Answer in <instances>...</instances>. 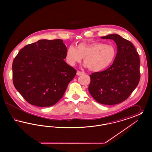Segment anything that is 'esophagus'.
<instances>
[{
  "label": "esophagus",
  "mask_w": 152,
  "mask_h": 152,
  "mask_svg": "<svg viewBox=\"0 0 152 152\" xmlns=\"http://www.w3.org/2000/svg\"><path fill=\"white\" fill-rule=\"evenodd\" d=\"M83 74H84V72H81V71H79L77 72V75H78V76L83 75Z\"/></svg>",
  "instance_id": "1"
}]
</instances>
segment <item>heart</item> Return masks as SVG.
I'll return each instance as SVG.
<instances>
[{"label":"heart","instance_id":"1","mask_svg":"<svg viewBox=\"0 0 152 152\" xmlns=\"http://www.w3.org/2000/svg\"><path fill=\"white\" fill-rule=\"evenodd\" d=\"M116 55V48L112 44L100 42L81 43L76 48L71 45L67 48L65 60L68 64L74 66L84 58L86 67L92 71L99 72L110 65Z\"/></svg>","mask_w":152,"mask_h":152}]
</instances>
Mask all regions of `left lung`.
<instances>
[{
  "instance_id": "1",
  "label": "left lung",
  "mask_w": 152,
  "mask_h": 152,
  "mask_svg": "<svg viewBox=\"0 0 152 152\" xmlns=\"http://www.w3.org/2000/svg\"><path fill=\"white\" fill-rule=\"evenodd\" d=\"M101 37L113 40L117 52L109 68L90 75L88 91L99 103L115 105L126 100L137 86L140 60L134 46L129 40L117 34Z\"/></svg>"
}]
</instances>
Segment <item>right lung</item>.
<instances>
[{"label": "right lung", "instance_id": "1", "mask_svg": "<svg viewBox=\"0 0 152 152\" xmlns=\"http://www.w3.org/2000/svg\"><path fill=\"white\" fill-rule=\"evenodd\" d=\"M61 39L40 40L20 50L12 63L15 88L30 104L51 107L64 94L76 71L66 63Z\"/></svg>", "mask_w": 152, "mask_h": 152}]
</instances>
